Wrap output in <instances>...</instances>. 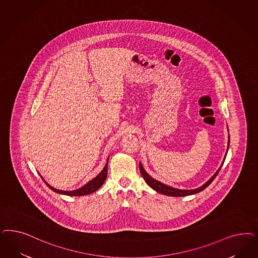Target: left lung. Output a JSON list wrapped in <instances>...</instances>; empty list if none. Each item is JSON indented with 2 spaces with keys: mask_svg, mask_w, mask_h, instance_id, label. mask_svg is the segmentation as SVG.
Wrapping results in <instances>:
<instances>
[{
  "mask_svg": "<svg viewBox=\"0 0 258 258\" xmlns=\"http://www.w3.org/2000/svg\"><path fill=\"white\" fill-rule=\"evenodd\" d=\"M229 131V130H228ZM229 145H230V136H229V140H228V148H227V152L225 154L224 159L221 163V166L218 168V170L216 171V173L213 175V176L207 180L206 182L204 183L203 185H201L199 188H196V189H192V190H181V189H177V188H174V187H171V186H168L164 183H161L160 181H158L157 179L153 178L149 174H147V172L144 170V168L142 167V162H140V170H141V174H142L144 180L146 181V183L149 185L150 187L152 189H154L155 191H158L159 194H162V195H165V196H169V197H186V196H191V195H195V194H198L200 191H203L204 189H206L208 187L209 185L211 183L213 182V180L216 178V175L218 174V172L220 171L221 167L224 163L225 158L227 156V153H228V150H229Z\"/></svg>",
  "mask_w": 258,
  "mask_h": 258,
  "instance_id": "1",
  "label": "left lung"
}]
</instances>
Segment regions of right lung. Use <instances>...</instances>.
I'll use <instances>...</instances> for the list:
<instances>
[{
    "instance_id": "right-lung-1",
    "label": "right lung",
    "mask_w": 258,
    "mask_h": 258,
    "mask_svg": "<svg viewBox=\"0 0 258 258\" xmlns=\"http://www.w3.org/2000/svg\"><path fill=\"white\" fill-rule=\"evenodd\" d=\"M108 159L106 161V164L105 166L103 167L102 171L100 172L99 175H97L96 177H94L93 179H91L89 182L84 184L83 187L77 189V190H73V191H61V190H58L54 187H52L51 185H49L48 183L46 182L43 178H42V175L41 177L42 178V180L44 181V183L49 187L50 189L57 194H60V195H64V196H70V197H81V196H86V195H90L92 192L97 191L98 189H100L101 187V185L104 183L106 177H107V166H108Z\"/></svg>"
}]
</instances>
